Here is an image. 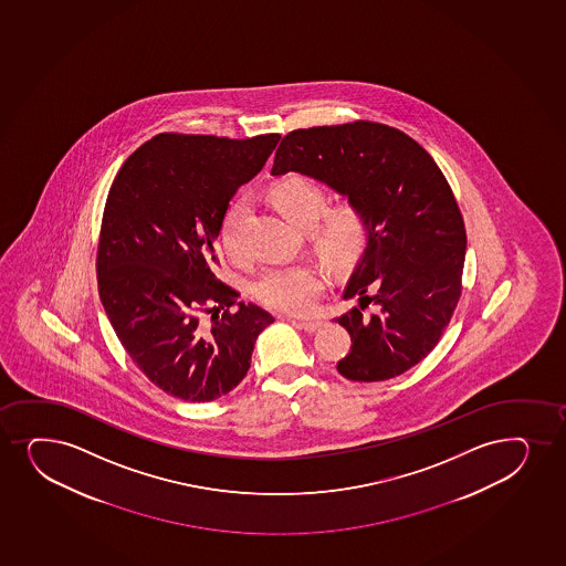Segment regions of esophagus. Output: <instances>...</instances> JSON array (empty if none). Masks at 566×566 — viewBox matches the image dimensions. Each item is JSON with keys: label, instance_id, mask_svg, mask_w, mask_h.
<instances>
[{"label": "esophagus", "instance_id": "34e87169", "mask_svg": "<svg viewBox=\"0 0 566 566\" xmlns=\"http://www.w3.org/2000/svg\"><path fill=\"white\" fill-rule=\"evenodd\" d=\"M293 325L298 326L302 331L310 332V334H313V332H317L318 328H321V323H313V321H293Z\"/></svg>", "mask_w": 566, "mask_h": 566}]
</instances>
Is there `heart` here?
Here are the masks:
<instances>
[{"label": "heart", "instance_id": "obj_1", "mask_svg": "<svg viewBox=\"0 0 566 566\" xmlns=\"http://www.w3.org/2000/svg\"><path fill=\"white\" fill-rule=\"evenodd\" d=\"M268 198L286 221L307 232L315 249L326 260L345 262L363 245L366 238L363 209L352 200H342L323 212L325 192L306 177H286L275 182ZM321 212L324 214L321 216ZM245 214V200L230 203L222 214L219 240L232 259L240 254L241 227ZM323 289L325 275L307 262L266 268L253 283V293L260 302L286 313L312 312Z\"/></svg>", "mask_w": 566, "mask_h": 566}]
</instances>
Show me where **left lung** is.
Listing matches in <instances>:
<instances>
[{
  "instance_id": "left-lung-1",
  "label": "left lung",
  "mask_w": 566,
  "mask_h": 566,
  "mask_svg": "<svg viewBox=\"0 0 566 566\" xmlns=\"http://www.w3.org/2000/svg\"><path fill=\"white\" fill-rule=\"evenodd\" d=\"M289 171L325 182L366 217V243L342 294L358 306L336 318L353 344L339 374L370 384L410 370L461 298L467 232L442 171L410 136L376 123L291 132L272 176Z\"/></svg>"
}]
</instances>
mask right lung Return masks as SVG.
I'll return each instance as SVG.
<instances>
[{"instance_id": "add662e5", "label": "right lung", "mask_w": 566, "mask_h": 566, "mask_svg": "<svg viewBox=\"0 0 566 566\" xmlns=\"http://www.w3.org/2000/svg\"><path fill=\"white\" fill-rule=\"evenodd\" d=\"M280 134L228 139L160 134L123 164L105 202L98 289L137 368L171 397L211 402L240 385L266 310L217 277L214 243L241 185L264 168ZM219 312L206 324L207 307Z\"/></svg>"}]
</instances>
